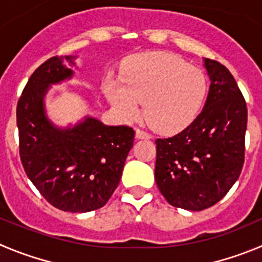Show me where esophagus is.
Returning <instances> with one entry per match:
<instances>
[{"instance_id": "1", "label": "esophagus", "mask_w": 262, "mask_h": 262, "mask_svg": "<svg viewBox=\"0 0 262 262\" xmlns=\"http://www.w3.org/2000/svg\"><path fill=\"white\" fill-rule=\"evenodd\" d=\"M136 138L137 139H150L151 136L147 132L142 130V129H137L136 130Z\"/></svg>"}]
</instances>
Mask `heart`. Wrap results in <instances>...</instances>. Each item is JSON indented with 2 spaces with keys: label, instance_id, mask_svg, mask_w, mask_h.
Listing matches in <instances>:
<instances>
[{
  "label": "heart",
  "instance_id": "obj_1",
  "mask_svg": "<svg viewBox=\"0 0 262 262\" xmlns=\"http://www.w3.org/2000/svg\"><path fill=\"white\" fill-rule=\"evenodd\" d=\"M106 93L124 119L139 115L155 130L172 133L196 117L207 94V77L199 68L168 53H145L132 57L121 71V81L108 79Z\"/></svg>",
  "mask_w": 262,
  "mask_h": 262
}]
</instances>
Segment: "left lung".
<instances>
[{"label":"left lung","mask_w":262,"mask_h":262,"mask_svg":"<svg viewBox=\"0 0 262 262\" xmlns=\"http://www.w3.org/2000/svg\"><path fill=\"white\" fill-rule=\"evenodd\" d=\"M211 80L204 108L181 133L156 139L155 181L173 207L203 211L222 199L244 163L247 106L225 66L204 58Z\"/></svg>","instance_id":"1"}]
</instances>
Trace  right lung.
<instances>
[{"label":"right lung","mask_w":262,"mask_h":262,"mask_svg":"<svg viewBox=\"0 0 262 262\" xmlns=\"http://www.w3.org/2000/svg\"><path fill=\"white\" fill-rule=\"evenodd\" d=\"M76 57H53L32 73L19 98L16 124L21 164L40 194L55 208L85 213L101 208L116 190L134 130L85 116L60 126L46 114L51 85L72 79Z\"/></svg>","instance_id":"obj_1"}]
</instances>
